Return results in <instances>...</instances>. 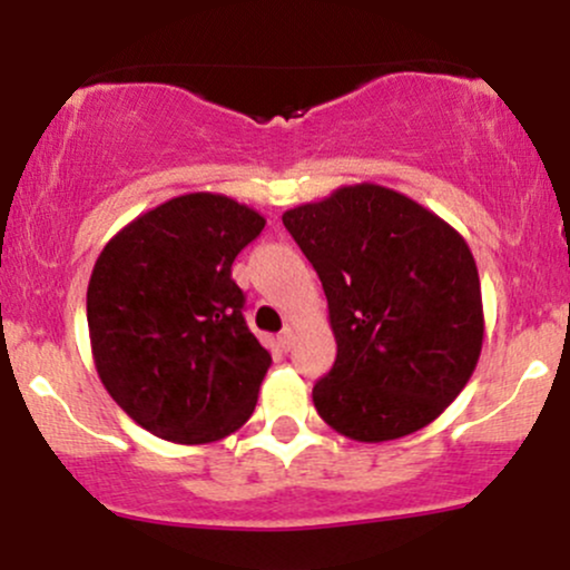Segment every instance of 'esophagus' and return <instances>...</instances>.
<instances>
[{"mask_svg": "<svg viewBox=\"0 0 570 570\" xmlns=\"http://www.w3.org/2000/svg\"><path fill=\"white\" fill-rule=\"evenodd\" d=\"M278 345H281V348H284V351L292 348V345H294V332H292V326H286V330L281 332V335H278Z\"/></svg>", "mask_w": 570, "mask_h": 570, "instance_id": "obj_1", "label": "esophagus"}]
</instances>
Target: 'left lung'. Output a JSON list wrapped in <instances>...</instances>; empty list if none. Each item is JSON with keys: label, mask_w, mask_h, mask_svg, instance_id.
<instances>
[{"label": "left lung", "mask_w": 570, "mask_h": 570, "mask_svg": "<svg viewBox=\"0 0 570 570\" xmlns=\"http://www.w3.org/2000/svg\"><path fill=\"white\" fill-rule=\"evenodd\" d=\"M284 227L322 278L337 340L313 404L356 442L429 426L482 351V292L466 240L407 195L340 187L289 208Z\"/></svg>", "instance_id": "8db88e82"}]
</instances>
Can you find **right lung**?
I'll use <instances>...</instances> for the list:
<instances>
[{
    "label": "right lung",
    "mask_w": 570,
    "mask_h": 570,
    "mask_svg": "<svg viewBox=\"0 0 570 570\" xmlns=\"http://www.w3.org/2000/svg\"><path fill=\"white\" fill-rule=\"evenodd\" d=\"M265 227L244 203L189 193L136 217L104 246L88 330L104 389L160 440H225L252 417L271 353L244 318L230 267Z\"/></svg>",
    "instance_id": "obj_1"
}]
</instances>
